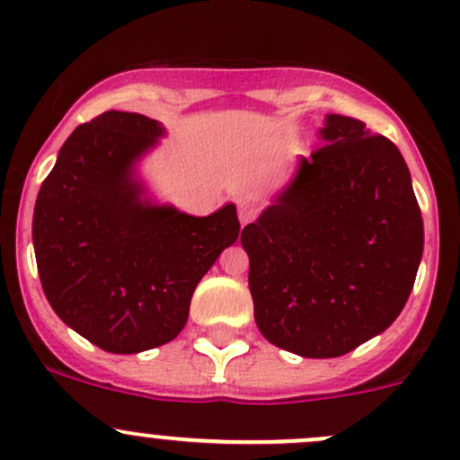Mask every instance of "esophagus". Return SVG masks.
I'll list each match as a JSON object with an SVG mask.
<instances>
[{
	"mask_svg": "<svg viewBox=\"0 0 460 460\" xmlns=\"http://www.w3.org/2000/svg\"><path fill=\"white\" fill-rule=\"evenodd\" d=\"M256 216H258V202L243 200L238 204V217H240V222H243V226L256 220Z\"/></svg>",
	"mask_w": 460,
	"mask_h": 460,
	"instance_id": "obj_1",
	"label": "esophagus"
}]
</instances>
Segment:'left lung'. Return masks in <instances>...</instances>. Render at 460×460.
I'll return each mask as SVG.
<instances>
[{"label": "left lung", "instance_id": "left-lung-1", "mask_svg": "<svg viewBox=\"0 0 460 460\" xmlns=\"http://www.w3.org/2000/svg\"><path fill=\"white\" fill-rule=\"evenodd\" d=\"M320 137L240 243L260 333L305 358H336L402 312L423 256V217L392 140L336 113Z\"/></svg>", "mask_w": 460, "mask_h": 460}]
</instances>
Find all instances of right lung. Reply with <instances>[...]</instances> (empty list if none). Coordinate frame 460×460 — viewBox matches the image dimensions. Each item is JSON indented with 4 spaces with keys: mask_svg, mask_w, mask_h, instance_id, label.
Returning a JSON list of instances; mask_svg holds the SVG:
<instances>
[{
    "mask_svg": "<svg viewBox=\"0 0 460 460\" xmlns=\"http://www.w3.org/2000/svg\"><path fill=\"white\" fill-rule=\"evenodd\" d=\"M162 127L106 111L59 148L32 213L41 289L59 318L111 354L173 341L198 282L238 240L234 204L207 217L142 200L133 166Z\"/></svg>",
    "mask_w": 460,
    "mask_h": 460,
    "instance_id": "obj_1",
    "label": "right lung"
}]
</instances>
